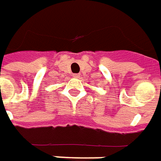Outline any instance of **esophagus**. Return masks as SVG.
<instances>
[{"label": "esophagus", "mask_w": 161, "mask_h": 161, "mask_svg": "<svg viewBox=\"0 0 161 161\" xmlns=\"http://www.w3.org/2000/svg\"><path fill=\"white\" fill-rule=\"evenodd\" d=\"M73 77L78 79L79 77H80V74H74V75H73Z\"/></svg>", "instance_id": "obj_1"}]
</instances>
